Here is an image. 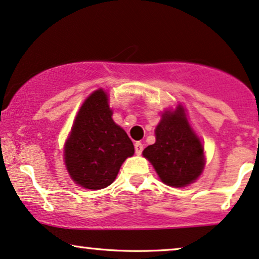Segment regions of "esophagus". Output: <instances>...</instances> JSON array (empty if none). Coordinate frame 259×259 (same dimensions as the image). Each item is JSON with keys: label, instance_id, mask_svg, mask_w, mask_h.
Wrapping results in <instances>:
<instances>
[{"label": "esophagus", "instance_id": "obj_1", "mask_svg": "<svg viewBox=\"0 0 259 259\" xmlns=\"http://www.w3.org/2000/svg\"><path fill=\"white\" fill-rule=\"evenodd\" d=\"M134 150H136V153H137V154L142 153L143 150H144L143 144L140 143V142H136V143H134Z\"/></svg>", "mask_w": 259, "mask_h": 259}]
</instances>
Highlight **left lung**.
Here are the masks:
<instances>
[{
  "label": "left lung",
  "mask_w": 259,
  "mask_h": 259,
  "mask_svg": "<svg viewBox=\"0 0 259 259\" xmlns=\"http://www.w3.org/2000/svg\"><path fill=\"white\" fill-rule=\"evenodd\" d=\"M143 154L170 187L193 183L204 165L202 144L190 130L180 106L175 112L164 113L156 128V143L147 146Z\"/></svg>",
  "instance_id": "obj_1"
}]
</instances>
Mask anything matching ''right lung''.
Returning <instances> with one entry per match:
<instances>
[{"label":"right lung","instance_id":"right-lung-1","mask_svg":"<svg viewBox=\"0 0 259 259\" xmlns=\"http://www.w3.org/2000/svg\"><path fill=\"white\" fill-rule=\"evenodd\" d=\"M108 97L96 90L80 107L65 144V165L71 179L87 189H102L115 180L127 157L133 156L132 140L112 119Z\"/></svg>","mask_w":259,"mask_h":259}]
</instances>
